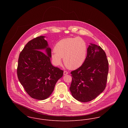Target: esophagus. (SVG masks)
I'll return each mask as SVG.
<instances>
[{
    "instance_id": "1",
    "label": "esophagus",
    "mask_w": 128,
    "mask_h": 128,
    "mask_svg": "<svg viewBox=\"0 0 128 128\" xmlns=\"http://www.w3.org/2000/svg\"><path fill=\"white\" fill-rule=\"evenodd\" d=\"M63 74H64V75H67L68 74V72H67V71H64Z\"/></svg>"
}]
</instances>
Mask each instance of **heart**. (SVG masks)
Here are the masks:
<instances>
[{
  "mask_svg": "<svg viewBox=\"0 0 128 128\" xmlns=\"http://www.w3.org/2000/svg\"><path fill=\"white\" fill-rule=\"evenodd\" d=\"M54 50L51 57L55 65H60L63 58L66 66L70 69L75 70L84 63L87 54V46L80 37L67 38L57 42Z\"/></svg>",
  "mask_w": 128,
  "mask_h": 128,
  "instance_id": "b5f03b06",
  "label": "heart"
}]
</instances>
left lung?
<instances>
[{
  "mask_svg": "<svg viewBox=\"0 0 128 128\" xmlns=\"http://www.w3.org/2000/svg\"><path fill=\"white\" fill-rule=\"evenodd\" d=\"M108 72L106 53L100 46L90 44L84 64L71 72L70 90L73 98L82 102L96 98L106 88Z\"/></svg>",
  "mask_w": 128,
  "mask_h": 128,
  "instance_id": "left-lung-1",
  "label": "left lung"
}]
</instances>
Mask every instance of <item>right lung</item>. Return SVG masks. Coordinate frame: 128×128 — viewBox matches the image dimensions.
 Here are the masks:
<instances>
[{"label":"right lung","mask_w":128,"mask_h":128,"mask_svg":"<svg viewBox=\"0 0 128 128\" xmlns=\"http://www.w3.org/2000/svg\"><path fill=\"white\" fill-rule=\"evenodd\" d=\"M44 37H37L25 45L20 54L17 67L18 78L25 91L31 98L40 100L51 94L63 74V70L52 65L51 49Z\"/></svg>","instance_id":"right-lung-1"}]
</instances>
